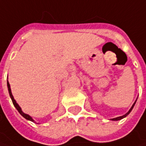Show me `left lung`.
<instances>
[{
  "mask_svg": "<svg viewBox=\"0 0 146 146\" xmlns=\"http://www.w3.org/2000/svg\"><path fill=\"white\" fill-rule=\"evenodd\" d=\"M136 102H137V101H136ZM136 102H135L133 103V105H132V107H131V109L128 110V112H127V113H126L125 115H123V116H119V117H117V118H114V119H112V120H114V121L120 120V119H123V118H125L126 116H127V115H129V113H130V112L132 111V110L133 109V107H134V106H135V104H136Z\"/></svg>",
  "mask_w": 146,
  "mask_h": 146,
  "instance_id": "left-lung-1",
  "label": "left lung"
}]
</instances>
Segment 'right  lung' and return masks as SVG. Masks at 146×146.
<instances>
[{"mask_svg":"<svg viewBox=\"0 0 146 146\" xmlns=\"http://www.w3.org/2000/svg\"><path fill=\"white\" fill-rule=\"evenodd\" d=\"M7 87H8V90H9V96H10V98H11V100H12V102H13V104H14V106H15V108L18 110V111L20 113V115H22L23 117H24L26 119H27V120H30L31 122H34V119L31 118L30 115H27L25 113H23V111H22V109H21V107H20L19 106V104L16 102V101L14 100V97H13V95H12V93H11V89H10V85H9V82L7 81Z\"/></svg>","mask_w":146,"mask_h":146,"instance_id":"right-lung-1","label":"right lung"}]
</instances>
